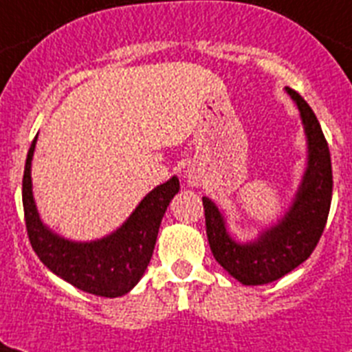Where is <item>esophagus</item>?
I'll use <instances>...</instances> for the list:
<instances>
[{
  "mask_svg": "<svg viewBox=\"0 0 352 352\" xmlns=\"http://www.w3.org/2000/svg\"><path fill=\"white\" fill-rule=\"evenodd\" d=\"M186 179H188V181H190L193 186L199 184L200 182L199 170H197V168H188V170H186Z\"/></svg>",
  "mask_w": 352,
  "mask_h": 352,
  "instance_id": "obj_1",
  "label": "esophagus"
}]
</instances>
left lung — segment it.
Segmentation results:
<instances>
[{
    "label": "left lung",
    "instance_id": "obj_1",
    "mask_svg": "<svg viewBox=\"0 0 352 352\" xmlns=\"http://www.w3.org/2000/svg\"><path fill=\"white\" fill-rule=\"evenodd\" d=\"M285 89L299 109L308 144L306 170L288 211L259 232L256 240L236 241L227 231L223 212L211 199L202 197L212 256L245 286L277 281L306 261L320 240L331 206V155L320 123L299 93L290 87Z\"/></svg>",
    "mask_w": 352,
    "mask_h": 352
}]
</instances>
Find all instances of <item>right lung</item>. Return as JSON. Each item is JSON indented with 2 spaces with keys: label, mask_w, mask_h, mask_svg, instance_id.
<instances>
[{
  "label": "right lung",
  "mask_w": 352,
  "mask_h": 352,
  "mask_svg": "<svg viewBox=\"0 0 352 352\" xmlns=\"http://www.w3.org/2000/svg\"><path fill=\"white\" fill-rule=\"evenodd\" d=\"M37 135L32 141L23 175V208L28 238L41 261L60 279L75 288L100 297L129 294L152 259L159 226L179 193V179L171 177L153 188L116 231L100 240L75 241L52 231L39 217L32 190V159Z\"/></svg>",
  "instance_id": "add662e5"
}]
</instances>
